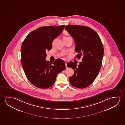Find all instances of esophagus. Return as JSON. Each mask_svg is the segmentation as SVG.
I'll list each match as a JSON object with an SVG mask.
<instances>
[{"label": "esophagus", "instance_id": "obj_1", "mask_svg": "<svg viewBox=\"0 0 125 125\" xmlns=\"http://www.w3.org/2000/svg\"><path fill=\"white\" fill-rule=\"evenodd\" d=\"M65 63L66 67V68H67V62H65Z\"/></svg>", "mask_w": 125, "mask_h": 125}]
</instances>
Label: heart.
Instances as JSON below:
<instances>
[{
  "label": "heart",
  "mask_w": 125,
  "mask_h": 125,
  "mask_svg": "<svg viewBox=\"0 0 125 125\" xmlns=\"http://www.w3.org/2000/svg\"><path fill=\"white\" fill-rule=\"evenodd\" d=\"M67 37H67V36L63 37V39H64V38H67Z\"/></svg>",
  "instance_id": "b5f03b06"
}]
</instances>
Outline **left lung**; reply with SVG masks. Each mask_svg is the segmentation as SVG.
Returning <instances> with one entry per match:
<instances>
[{
	"label": "left lung",
	"instance_id": "left-lung-1",
	"mask_svg": "<svg viewBox=\"0 0 125 125\" xmlns=\"http://www.w3.org/2000/svg\"><path fill=\"white\" fill-rule=\"evenodd\" d=\"M65 29L74 41L75 51L78 53L77 58H82L78 66L73 62L67 63V67L74 71L70 82L75 87L84 88L93 83L100 72L104 56L103 45L98 34L90 27L68 25Z\"/></svg>",
	"mask_w": 125,
	"mask_h": 125
}]
</instances>
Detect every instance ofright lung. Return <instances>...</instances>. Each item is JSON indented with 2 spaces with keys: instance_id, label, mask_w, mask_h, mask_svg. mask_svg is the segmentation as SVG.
I'll return each instance as SVG.
<instances>
[{
  "instance_id": "1",
  "label": "right lung",
  "mask_w": 125,
  "mask_h": 125,
  "mask_svg": "<svg viewBox=\"0 0 125 125\" xmlns=\"http://www.w3.org/2000/svg\"><path fill=\"white\" fill-rule=\"evenodd\" d=\"M64 26L40 27L29 33L23 41L21 65L27 79L37 87L46 89L52 86L58 73L65 69L62 60H56L52 64L45 60L46 51L51 50L53 41L62 33Z\"/></svg>"
}]
</instances>
